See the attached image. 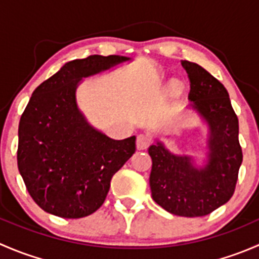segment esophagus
Returning <instances> with one entry per match:
<instances>
[{
    "label": "esophagus",
    "instance_id": "obj_1",
    "mask_svg": "<svg viewBox=\"0 0 259 259\" xmlns=\"http://www.w3.org/2000/svg\"><path fill=\"white\" fill-rule=\"evenodd\" d=\"M150 144V139H149V137H146V135H143L140 134L139 137H138L137 139V145H138V149H146Z\"/></svg>",
    "mask_w": 259,
    "mask_h": 259
}]
</instances>
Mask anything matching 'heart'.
<instances>
[{
	"instance_id": "obj_1",
	"label": "heart",
	"mask_w": 259,
	"mask_h": 259,
	"mask_svg": "<svg viewBox=\"0 0 259 259\" xmlns=\"http://www.w3.org/2000/svg\"><path fill=\"white\" fill-rule=\"evenodd\" d=\"M183 89H184V83H183V81L179 79H174L169 82L168 93L170 94L171 96H178L182 94Z\"/></svg>"
}]
</instances>
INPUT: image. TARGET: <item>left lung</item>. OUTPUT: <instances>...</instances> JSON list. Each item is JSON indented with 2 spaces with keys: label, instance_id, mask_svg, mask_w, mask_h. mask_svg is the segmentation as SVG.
<instances>
[{
  "label": "left lung",
  "instance_id": "obj_1",
  "mask_svg": "<svg viewBox=\"0 0 259 259\" xmlns=\"http://www.w3.org/2000/svg\"><path fill=\"white\" fill-rule=\"evenodd\" d=\"M190 81L189 108L208 125L207 160L197 165L194 156L173 154L156 139L151 156V197L166 211L180 217H203L226 204L233 195L243 160L238 117L228 91L194 62L183 60Z\"/></svg>",
  "mask_w": 259,
  "mask_h": 259
}]
</instances>
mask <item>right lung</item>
Masks as SVG:
<instances>
[{
    "label": "right lung",
    "instance_id": "1",
    "mask_svg": "<svg viewBox=\"0 0 259 259\" xmlns=\"http://www.w3.org/2000/svg\"><path fill=\"white\" fill-rule=\"evenodd\" d=\"M132 60L91 55L66 62L32 93L18 126L17 165L36 204L61 218H82L103 205L111 178L135 153V137L115 140L77 108L85 77Z\"/></svg>",
    "mask_w": 259,
    "mask_h": 259
}]
</instances>
